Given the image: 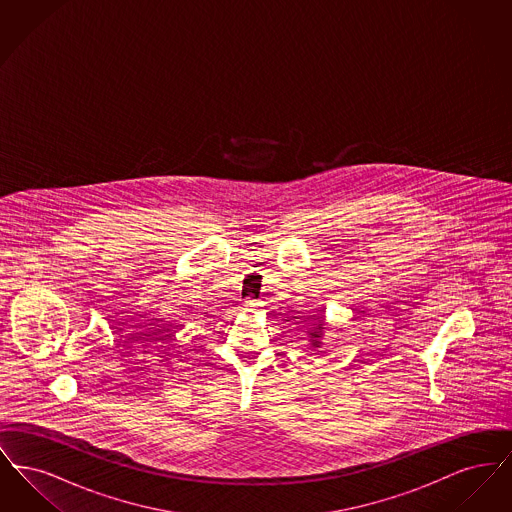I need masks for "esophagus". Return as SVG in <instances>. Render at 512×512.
<instances>
[{
  "instance_id": "esophagus-1",
  "label": "esophagus",
  "mask_w": 512,
  "mask_h": 512,
  "mask_svg": "<svg viewBox=\"0 0 512 512\" xmlns=\"http://www.w3.org/2000/svg\"><path fill=\"white\" fill-rule=\"evenodd\" d=\"M261 307H263V301H255V299L245 301V311H249V313H259Z\"/></svg>"
}]
</instances>
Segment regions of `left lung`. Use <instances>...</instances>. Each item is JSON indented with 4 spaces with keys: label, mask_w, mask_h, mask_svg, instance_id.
<instances>
[{
    "label": "left lung",
    "mask_w": 512,
    "mask_h": 512,
    "mask_svg": "<svg viewBox=\"0 0 512 512\" xmlns=\"http://www.w3.org/2000/svg\"><path fill=\"white\" fill-rule=\"evenodd\" d=\"M320 336H322V322H318L317 330L311 332V338H313L311 345H313V347H320V341H318Z\"/></svg>",
    "instance_id": "8db88e82"
}]
</instances>
